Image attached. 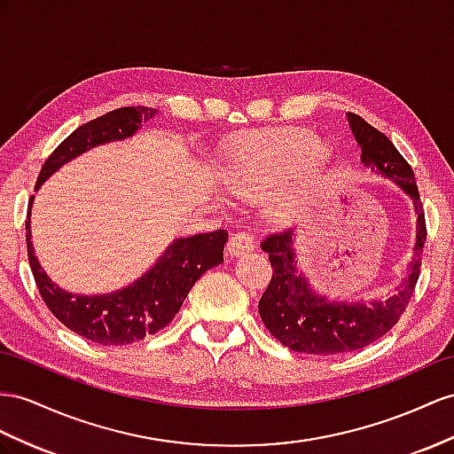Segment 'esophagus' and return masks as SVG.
Returning a JSON list of instances; mask_svg holds the SVG:
<instances>
[{
    "label": "esophagus",
    "mask_w": 454,
    "mask_h": 454,
    "mask_svg": "<svg viewBox=\"0 0 454 454\" xmlns=\"http://www.w3.org/2000/svg\"><path fill=\"white\" fill-rule=\"evenodd\" d=\"M254 249V238L249 234V231H238L230 238L228 246H226V253L230 257H239V254H247Z\"/></svg>",
    "instance_id": "34e87169"
}]
</instances>
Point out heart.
I'll return each instance as SVG.
<instances>
[{
	"label": "heart",
	"mask_w": 454,
	"mask_h": 454,
	"mask_svg": "<svg viewBox=\"0 0 454 454\" xmlns=\"http://www.w3.org/2000/svg\"><path fill=\"white\" fill-rule=\"evenodd\" d=\"M318 147L309 132L286 130L243 139L228 155L224 180L241 195H270L297 178Z\"/></svg>",
	"instance_id": "1"
}]
</instances>
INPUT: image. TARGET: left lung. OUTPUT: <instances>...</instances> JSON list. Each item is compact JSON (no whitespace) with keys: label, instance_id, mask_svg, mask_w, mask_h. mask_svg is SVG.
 <instances>
[{"label":"left lung","instance_id":"1","mask_svg":"<svg viewBox=\"0 0 454 454\" xmlns=\"http://www.w3.org/2000/svg\"><path fill=\"white\" fill-rule=\"evenodd\" d=\"M351 132L360 145V162L370 170L389 178L411 197L418 215L416 224V257L411 262L409 278L399 292L386 301L370 303H347L330 299L310 287L309 278L299 270L294 249V230L274 231L264 238L261 249L269 253L272 264V280L259 301V315L274 338L282 345L307 355H341L356 351L386 335L399 322L414 294L420 276L418 254L426 243V218L420 193L416 188L414 172L399 153L391 139L378 128L368 124L363 116L347 114Z\"/></svg>","mask_w":454,"mask_h":454}]
</instances>
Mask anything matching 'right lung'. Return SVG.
Instances as JSON below:
<instances>
[{"mask_svg":"<svg viewBox=\"0 0 454 454\" xmlns=\"http://www.w3.org/2000/svg\"><path fill=\"white\" fill-rule=\"evenodd\" d=\"M157 109L122 107L90 121L59 144L43 162L36 182L40 185L68 160L84 151L134 136L142 122L153 119ZM34 195L30 197L32 205ZM30 208L27 218V249L34 280L43 303L68 330L99 345H128L157 333L176 317L184 299L200 278L224 261L226 230L180 238L160 254L139 280L119 292L103 295H78L65 292L50 280L38 262L30 241Z\"/></svg>","mask_w":454,"mask_h":454,"instance_id":"obj_1","label":"right lung"}]
</instances>
